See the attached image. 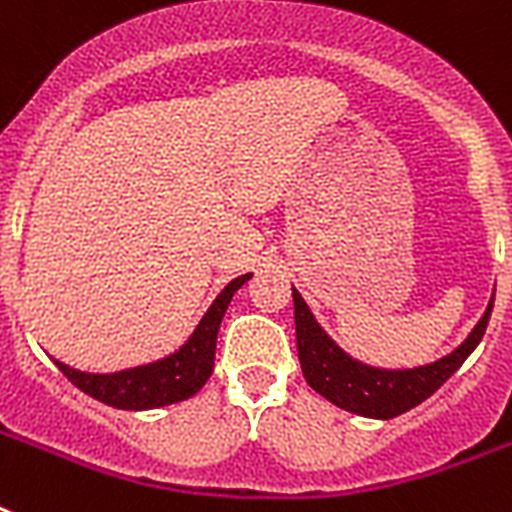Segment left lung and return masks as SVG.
I'll return each instance as SVG.
<instances>
[{"instance_id":"8db88e82","label":"left lung","mask_w":512,"mask_h":512,"mask_svg":"<svg viewBox=\"0 0 512 512\" xmlns=\"http://www.w3.org/2000/svg\"><path fill=\"white\" fill-rule=\"evenodd\" d=\"M292 297H295L297 356H300L305 382L319 396L345 412L374 417V420L398 417L433 396L460 369L462 361L476 350L494 308L492 297L468 340L462 342L460 348H454L449 356L438 358L433 364L414 366V369H377V366H366L356 358H350L319 327V321L313 319L311 308L305 305L295 287H292Z\"/></svg>"}]
</instances>
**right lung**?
Masks as SVG:
<instances>
[{"label": "right lung", "instance_id": "add662e5", "mask_svg": "<svg viewBox=\"0 0 512 512\" xmlns=\"http://www.w3.org/2000/svg\"><path fill=\"white\" fill-rule=\"evenodd\" d=\"M252 273H244L239 279H233L228 287L215 297V303L209 305L199 327L193 329V335L185 340V345L170 353L167 358H159L154 364L132 366L124 372L114 374H90L71 369L63 361H55L58 369L74 382L76 388L84 390L87 396L98 398L103 404L114 409H130V412H143V409H159L177 401L191 398L204 388L209 374L215 369V345L217 329L225 316V308L231 303L233 292L247 284Z\"/></svg>", "mask_w": 512, "mask_h": 512}]
</instances>
